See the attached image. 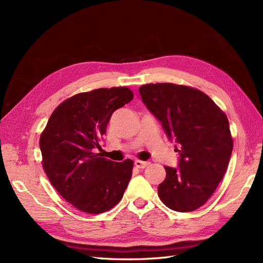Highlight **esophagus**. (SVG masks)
<instances>
[{"label": "esophagus", "instance_id": "esophagus-1", "mask_svg": "<svg viewBox=\"0 0 263 263\" xmlns=\"http://www.w3.org/2000/svg\"><path fill=\"white\" fill-rule=\"evenodd\" d=\"M135 165H136L138 169H145L147 165H149V162H148V161H141V160H136V161H135Z\"/></svg>", "mask_w": 263, "mask_h": 263}]
</instances>
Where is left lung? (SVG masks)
Segmentation results:
<instances>
[{"label": "left lung", "mask_w": 263, "mask_h": 263, "mask_svg": "<svg viewBox=\"0 0 263 263\" xmlns=\"http://www.w3.org/2000/svg\"><path fill=\"white\" fill-rule=\"evenodd\" d=\"M139 94L166 137L180 146L177 168L164 166L159 197L173 211H195L208 202L227 170L234 146L227 116L205 93L190 86L150 83L140 86Z\"/></svg>", "instance_id": "8db88e82"}]
</instances>
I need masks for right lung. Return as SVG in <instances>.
<instances>
[{"label": "right lung", "mask_w": 263, "mask_h": 263, "mask_svg": "<svg viewBox=\"0 0 263 263\" xmlns=\"http://www.w3.org/2000/svg\"><path fill=\"white\" fill-rule=\"evenodd\" d=\"M134 98L128 87L77 94L53 110L39 147L53 187L76 209L101 214L122 200L133 172L130 159L115 162L95 154L112 114Z\"/></svg>", "instance_id": "add662e5"}]
</instances>
